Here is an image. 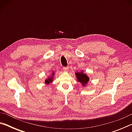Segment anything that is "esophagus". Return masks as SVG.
I'll return each instance as SVG.
<instances>
[{"label":"esophagus","mask_w":132,"mask_h":132,"mask_svg":"<svg viewBox=\"0 0 132 132\" xmlns=\"http://www.w3.org/2000/svg\"><path fill=\"white\" fill-rule=\"evenodd\" d=\"M63 70L66 72H68L69 70V67H64L63 68Z\"/></svg>","instance_id":"1"}]
</instances>
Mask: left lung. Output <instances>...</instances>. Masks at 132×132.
Returning a JSON list of instances; mask_svg holds the SVG:
<instances>
[{"mask_svg": "<svg viewBox=\"0 0 132 132\" xmlns=\"http://www.w3.org/2000/svg\"><path fill=\"white\" fill-rule=\"evenodd\" d=\"M75 75L77 81L80 82L82 86L84 87L87 85V83L90 80V78L86 74L84 73L83 71H81V72H76Z\"/></svg>", "mask_w": 132, "mask_h": 132, "instance_id": "1", "label": "left lung"}]
</instances>
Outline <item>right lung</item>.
Segmentation results:
<instances>
[{
    "label": "right lung",
    "instance_id": "add662e5",
    "mask_svg": "<svg viewBox=\"0 0 132 132\" xmlns=\"http://www.w3.org/2000/svg\"><path fill=\"white\" fill-rule=\"evenodd\" d=\"M54 76H55V71H52L50 76L47 77V79L45 80V83L46 84H49L50 83H51V82H52L53 81V77H54Z\"/></svg>",
    "mask_w": 132,
    "mask_h": 132
}]
</instances>
